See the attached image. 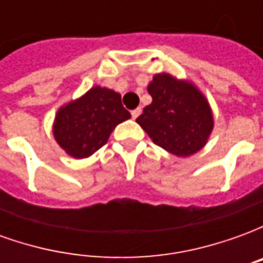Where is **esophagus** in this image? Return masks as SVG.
I'll use <instances>...</instances> for the list:
<instances>
[{"mask_svg": "<svg viewBox=\"0 0 263 263\" xmlns=\"http://www.w3.org/2000/svg\"><path fill=\"white\" fill-rule=\"evenodd\" d=\"M139 114H141V108H135L131 111V115L134 120H135V118H138V117H139Z\"/></svg>", "mask_w": 263, "mask_h": 263, "instance_id": "obj_1", "label": "esophagus"}]
</instances>
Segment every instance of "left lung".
I'll list each match as a JSON object with an SVG mask.
<instances>
[{
	"label": "left lung",
	"mask_w": 263,
	"mask_h": 263,
	"mask_svg": "<svg viewBox=\"0 0 263 263\" xmlns=\"http://www.w3.org/2000/svg\"><path fill=\"white\" fill-rule=\"evenodd\" d=\"M152 103L137 122L158 146L187 158L205 146L214 128L209 100L192 81L158 73L148 84Z\"/></svg>",
	"instance_id": "1"
}]
</instances>
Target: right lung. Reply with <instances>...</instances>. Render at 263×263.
<instances>
[{"label":"right lung","mask_w":263,"mask_h":263,"mask_svg":"<svg viewBox=\"0 0 263 263\" xmlns=\"http://www.w3.org/2000/svg\"><path fill=\"white\" fill-rule=\"evenodd\" d=\"M129 118L120 92L94 86L58 109L53 137L69 156L84 159L104 146L115 126Z\"/></svg>","instance_id":"1"}]
</instances>
